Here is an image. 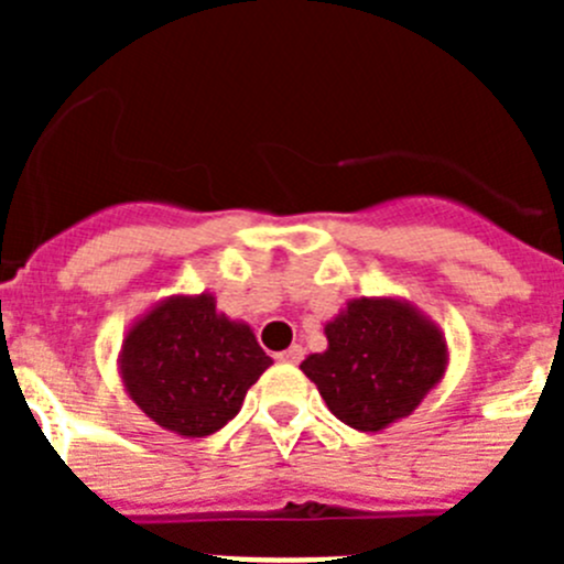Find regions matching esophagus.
Wrapping results in <instances>:
<instances>
[{
	"instance_id": "1",
	"label": "esophagus",
	"mask_w": 564,
	"mask_h": 564,
	"mask_svg": "<svg viewBox=\"0 0 564 564\" xmlns=\"http://www.w3.org/2000/svg\"><path fill=\"white\" fill-rule=\"evenodd\" d=\"M302 356H305V350H302L299 344H293V347H288V350L276 352L279 361H285V364H299V361H302Z\"/></svg>"
}]
</instances>
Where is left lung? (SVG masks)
Returning a JSON list of instances; mask_svg holds the SVG:
<instances>
[{
	"mask_svg": "<svg viewBox=\"0 0 564 564\" xmlns=\"http://www.w3.org/2000/svg\"><path fill=\"white\" fill-rule=\"evenodd\" d=\"M327 350L299 364L327 410L358 432L410 417L449 367L446 333L412 302L358 296L325 325Z\"/></svg>",
	"mask_w": 564,
	"mask_h": 564,
	"instance_id": "8db88e82",
	"label": "left lung"
}]
</instances>
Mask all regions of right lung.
Returning a JSON list of instances; mask_svg holds the SVG:
<instances>
[{"label": "right lung", "instance_id": "add662e5", "mask_svg": "<svg viewBox=\"0 0 564 564\" xmlns=\"http://www.w3.org/2000/svg\"><path fill=\"white\" fill-rule=\"evenodd\" d=\"M271 364L251 325L217 311L208 291L161 299L129 325L118 352L127 395L181 437L223 430Z\"/></svg>", "mask_w": 564, "mask_h": 564}]
</instances>
